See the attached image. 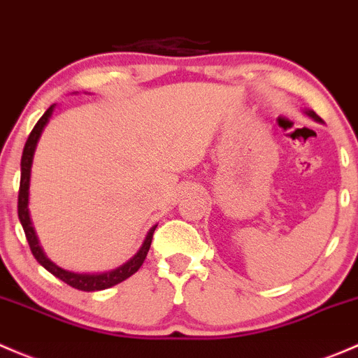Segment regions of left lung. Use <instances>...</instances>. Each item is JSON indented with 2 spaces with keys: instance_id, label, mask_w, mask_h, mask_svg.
Wrapping results in <instances>:
<instances>
[{
  "instance_id": "8db88e82",
  "label": "left lung",
  "mask_w": 358,
  "mask_h": 358,
  "mask_svg": "<svg viewBox=\"0 0 358 358\" xmlns=\"http://www.w3.org/2000/svg\"><path fill=\"white\" fill-rule=\"evenodd\" d=\"M305 113H307L308 117H312V119H314V120H317V122H322V119H320V117L317 115L315 112H312V110H305Z\"/></svg>"
}]
</instances>
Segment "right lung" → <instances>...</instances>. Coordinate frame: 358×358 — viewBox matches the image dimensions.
<instances>
[{
	"mask_svg": "<svg viewBox=\"0 0 358 358\" xmlns=\"http://www.w3.org/2000/svg\"><path fill=\"white\" fill-rule=\"evenodd\" d=\"M55 105H51L50 108L44 112V115L38 120V124L34 125L32 132L29 134L27 143L24 146V153H22V160H20V189H18V219H20L22 227H24L25 238H27L29 246H31V252L34 255V259L46 268L48 272L55 275V278L62 279L64 282H67L69 286L72 288L80 289V291H99V289H106L112 288V286L119 285V282L125 281L127 278H131L134 272L139 271V267L145 262L146 255H148L150 245H152L153 239V233L157 229V226H153L152 229L148 231L146 234L145 241H143L141 248L138 250L134 257L131 260L125 262L124 265L120 267L113 268V271L103 272V274H77V272H70L65 271V268L58 267L57 264H53L46 255H44L43 248L39 246L38 236L34 233V227H32L31 217H29V184H31V167H32V158H34V152L36 146H38L39 138L43 134V129L46 127L48 120L51 119V113H53Z\"/></svg>",
	"mask_w": 358,
	"mask_h": 358,
	"instance_id": "add662e5",
	"label": "right lung"
}]
</instances>
